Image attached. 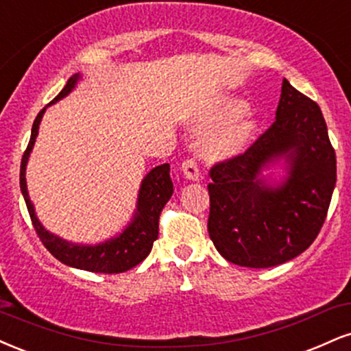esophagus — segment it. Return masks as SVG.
I'll return each instance as SVG.
<instances>
[{
    "label": "esophagus",
    "instance_id": "1",
    "mask_svg": "<svg viewBox=\"0 0 351 351\" xmlns=\"http://www.w3.org/2000/svg\"><path fill=\"white\" fill-rule=\"evenodd\" d=\"M182 174L185 176V179L189 180H199L200 177L199 162H197L195 159H185L182 162Z\"/></svg>",
    "mask_w": 351,
    "mask_h": 351
}]
</instances>
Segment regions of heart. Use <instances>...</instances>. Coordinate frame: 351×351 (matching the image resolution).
Instances as JSON below:
<instances>
[{
  "label": "heart",
  "mask_w": 351,
  "mask_h": 351,
  "mask_svg": "<svg viewBox=\"0 0 351 351\" xmlns=\"http://www.w3.org/2000/svg\"><path fill=\"white\" fill-rule=\"evenodd\" d=\"M246 110H248L246 101L234 97H223L205 106L204 111L197 117V126L200 128L218 126L232 121L233 119H237L210 139L207 146L210 156L218 159L232 158L248 146L256 131V125L251 119H238L246 113Z\"/></svg>",
  "instance_id": "obj_1"
}]
</instances>
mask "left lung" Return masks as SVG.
Segmentation results:
<instances>
[{
  "label": "left lung",
  "mask_w": 351,
  "mask_h": 351,
  "mask_svg": "<svg viewBox=\"0 0 351 351\" xmlns=\"http://www.w3.org/2000/svg\"><path fill=\"white\" fill-rule=\"evenodd\" d=\"M284 158L288 177L263 168ZM208 234L226 261L273 267L304 253L322 228L337 182L335 149L319 105L284 78L276 121L246 149L210 169Z\"/></svg>",
  "instance_id": "1"
}]
</instances>
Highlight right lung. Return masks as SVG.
<instances>
[{
  "mask_svg": "<svg viewBox=\"0 0 351 351\" xmlns=\"http://www.w3.org/2000/svg\"><path fill=\"white\" fill-rule=\"evenodd\" d=\"M78 78H80L78 73L70 77L67 85L62 88V92L57 95L49 105L59 101L60 98L67 97V95L73 90V86L77 85ZM47 106H45V108H47ZM45 108L40 110L39 114H37L34 119V125H32L31 131V139H29L26 151H24L23 159H21L19 174L21 192H23L29 217H31L32 225H34L37 237L43 241L45 248L49 250V253H51L53 258L59 259L60 263H64V265L77 267V269L92 271V273H125V271L139 265L143 259H146V256L152 250V243L158 240L159 215L160 212H162L164 205L167 204L169 199L172 197V193H174V184H172L171 176H169L171 167H169V164H160V166L152 169L151 172H147V176L144 177L141 182V189H139L138 207H136L133 220H131L130 225H128L121 233L117 234V237L111 238V240L103 241L100 245H73V243L62 240V238L56 237V234L49 233L47 230L40 225V221L37 220L34 207H32L31 199H29L26 185L27 159L32 151V146H34L36 143L37 131H39L40 119H43Z\"/></svg>",
  "mask_w": 351,
  "mask_h": 351,
  "instance_id": "right-lung-1",
  "label": "right lung"
}]
</instances>
